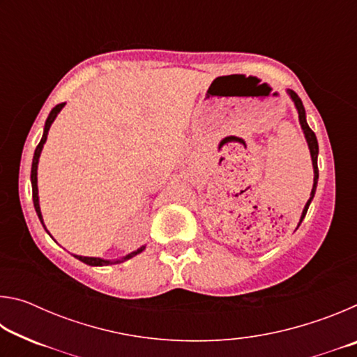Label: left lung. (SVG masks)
Returning <instances> with one entry per match:
<instances>
[{"mask_svg": "<svg viewBox=\"0 0 357 357\" xmlns=\"http://www.w3.org/2000/svg\"><path fill=\"white\" fill-rule=\"evenodd\" d=\"M287 93L289 94V98H291V100L294 102L296 110H298V114H299V124H301V128H302V132H304V135H305L307 144H309L310 155H312V165H313V187H312L309 202L305 203L304 211H302V215H301V220H299V225H301V222L304 220V217H305V214H307V209H309L310 203H312V200H313V197H315V190H317V184H318V142H317L315 132H313V130L309 128V124H307V119H305V108H304V105H302V100L299 99V96L296 94L294 91H291V89H287Z\"/></svg>", "mask_w": 357, "mask_h": 357, "instance_id": "1", "label": "left lung"}]
</instances>
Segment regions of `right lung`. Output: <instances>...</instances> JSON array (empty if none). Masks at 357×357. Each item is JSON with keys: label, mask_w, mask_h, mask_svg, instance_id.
Instances as JSON below:
<instances>
[{"label": "right lung", "mask_w": 357, "mask_h": 357, "mask_svg": "<svg viewBox=\"0 0 357 357\" xmlns=\"http://www.w3.org/2000/svg\"><path fill=\"white\" fill-rule=\"evenodd\" d=\"M66 104L63 102V104H58L53 110L50 112V114H48V118L45 121V126H44V135H42L40 142L38 144V148H36L34 151V157H33V165H31V185H33V203H34V209L36 213H38V217L42 225H44V220H42V214H40V206H39V195H38V164H39V157H40V153H42V148H44V143L47 142V135H48V130H50V126L53 124V121H55V118L58 116V113L63 110V107ZM45 228V225H44ZM47 231V228H45ZM48 233V231H47ZM50 234V233H48ZM144 249H146V245H142L140 249H137L135 252L129 253V255H126L123 258L119 259H104V258H96V257H80V255H74L77 259H80V261L86 263L89 266H108V264H116V263H123L126 261V259H129L132 257L138 255V253H142Z\"/></svg>", "instance_id": "1"}]
</instances>
